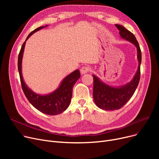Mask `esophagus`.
<instances>
[{"label": "esophagus", "instance_id": "34e87169", "mask_svg": "<svg viewBox=\"0 0 159 159\" xmlns=\"http://www.w3.org/2000/svg\"><path fill=\"white\" fill-rule=\"evenodd\" d=\"M89 71V68L88 66H83L82 68L80 69V73L82 75L87 73Z\"/></svg>", "mask_w": 159, "mask_h": 159}]
</instances>
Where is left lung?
<instances>
[{
	"mask_svg": "<svg viewBox=\"0 0 159 159\" xmlns=\"http://www.w3.org/2000/svg\"><path fill=\"white\" fill-rule=\"evenodd\" d=\"M119 30V35L123 39L129 42L137 48L138 68L130 82L119 86H112L104 82L97 75L93 77V96L95 104L101 109L106 111L119 110L127 103L134 94L138 86L140 75V64L142 55L139 44L131 32L125 28L122 25L115 24Z\"/></svg>",
	"mask_w": 159,
	"mask_h": 159,
	"instance_id": "left-lung-1",
	"label": "left lung"
}]
</instances>
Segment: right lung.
<instances>
[{"label": "right lung", "mask_w": 159, "mask_h": 159, "mask_svg": "<svg viewBox=\"0 0 159 159\" xmlns=\"http://www.w3.org/2000/svg\"><path fill=\"white\" fill-rule=\"evenodd\" d=\"M48 26V25L40 26L30 33L26 41L22 44L19 54L18 70L24 93L31 104L35 107L37 110L44 114L56 115L65 111L69 106L72 97L73 88L80 77V71L76 70L67 75L62 80L59 86L55 90L51 93L44 95L36 93L31 89L24 82L22 73V62L26 40L33 33Z\"/></svg>", "instance_id": "1"}]
</instances>
